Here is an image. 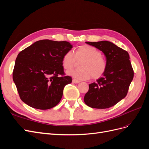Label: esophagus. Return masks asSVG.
<instances>
[{
  "label": "esophagus",
  "instance_id": "1",
  "mask_svg": "<svg viewBox=\"0 0 149 149\" xmlns=\"http://www.w3.org/2000/svg\"><path fill=\"white\" fill-rule=\"evenodd\" d=\"M72 81H73V83H80V81H78V80L76 79H73Z\"/></svg>",
  "mask_w": 149,
  "mask_h": 149
}]
</instances>
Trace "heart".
<instances>
[{
    "mask_svg": "<svg viewBox=\"0 0 149 149\" xmlns=\"http://www.w3.org/2000/svg\"><path fill=\"white\" fill-rule=\"evenodd\" d=\"M81 68L70 71L68 74L78 80L92 78L96 79L105 73L107 68L106 60L100 50L96 47L83 45L76 49L74 54L71 52H66L62 58V65L66 70L74 68L78 61H81Z\"/></svg>",
    "mask_w": 149,
    "mask_h": 149,
    "instance_id": "b5f03b06",
    "label": "heart"
}]
</instances>
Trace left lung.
Instances as JSON below:
<instances>
[{"label":"left lung","instance_id":"obj_1","mask_svg":"<svg viewBox=\"0 0 149 149\" xmlns=\"http://www.w3.org/2000/svg\"><path fill=\"white\" fill-rule=\"evenodd\" d=\"M102 51L106 57L107 68L103 76L89 84L84 101L96 109H106L116 105L127 95L134 78V70L127 51L108 41L86 42Z\"/></svg>","mask_w":149,"mask_h":149}]
</instances>
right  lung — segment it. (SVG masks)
Listing matches in <instances>:
<instances>
[{"mask_svg":"<svg viewBox=\"0 0 149 149\" xmlns=\"http://www.w3.org/2000/svg\"><path fill=\"white\" fill-rule=\"evenodd\" d=\"M72 47L66 41L42 40L19 53L13 80L22 101L42 110L60 102L65 86L72 82L62 65L63 56Z\"/></svg>","mask_w":149,"mask_h":149,"instance_id":"obj_1","label":"right lung"}]
</instances>
